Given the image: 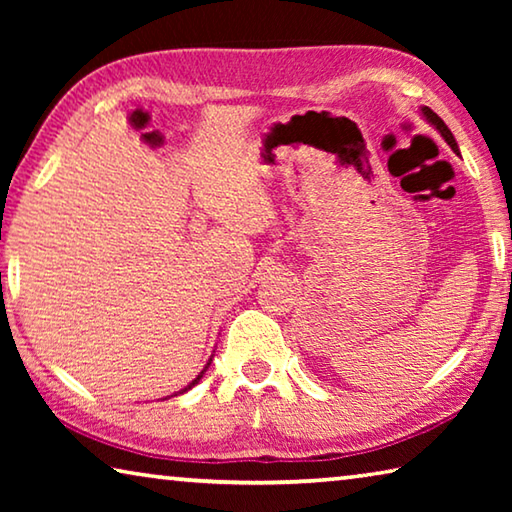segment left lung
<instances>
[{"mask_svg": "<svg viewBox=\"0 0 512 512\" xmlns=\"http://www.w3.org/2000/svg\"><path fill=\"white\" fill-rule=\"evenodd\" d=\"M420 115H422L424 119H427L429 124H431L433 128H436V131H438L440 135H443V140H445L449 146H452V151H454L456 155H461V151H458V144H456V140H454L452 131H449V128L445 126V121L440 119V117L436 115V112H433V110L427 108V106H422V108H420Z\"/></svg>", "mask_w": 512, "mask_h": 512, "instance_id": "obj_1", "label": "left lung"}]
</instances>
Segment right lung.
<instances>
[{
	"label": "right lung",
	"mask_w": 512,
	"mask_h": 512,
	"mask_svg": "<svg viewBox=\"0 0 512 512\" xmlns=\"http://www.w3.org/2000/svg\"><path fill=\"white\" fill-rule=\"evenodd\" d=\"M210 363H212V359L205 363V368H203L201 372H198V375H196V379L192 381V384H189V386H185V388H183V391H178V393H173V395H183V393H187V391H189V388H194V386L198 384V381H201V379H203V375H205V372H207V368H210ZM173 395H171V397H173Z\"/></svg>",
	"instance_id": "1"
}]
</instances>
